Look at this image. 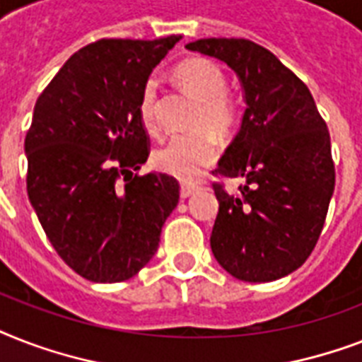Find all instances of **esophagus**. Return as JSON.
Returning <instances> with one entry per match:
<instances>
[{
  "instance_id": "obj_1",
  "label": "esophagus",
  "mask_w": 362,
  "mask_h": 362,
  "mask_svg": "<svg viewBox=\"0 0 362 362\" xmlns=\"http://www.w3.org/2000/svg\"><path fill=\"white\" fill-rule=\"evenodd\" d=\"M197 189H199L197 184H182V186H180V197L182 199L192 197L193 193L197 192Z\"/></svg>"
}]
</instances>
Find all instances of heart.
Listing matches in <instances>:
<instances>
[{"label":"heart","instance_id":"heart-1","mask_svg":"<svg viewBox=\"0 0 362 362\" xmlns=\"http://www.w3.org/2000/svg\"><path fill=\"white\" fill-rule=\"evenodd\" d=\"M175 81L189 93L197 107L193 110L192 127L186 135L173 136L156 150L153 163L161 173L178 180L193 182L218 158L214 135H231L240 120L238 101L227 92V76L220 65L206 58H187L176 65ZM158 81L146 78L139 93V118L148 131H156ZM211 131L209 132L208 129Z\"/></svg>","mask_w":362,"mask_h":362}]
</instances>
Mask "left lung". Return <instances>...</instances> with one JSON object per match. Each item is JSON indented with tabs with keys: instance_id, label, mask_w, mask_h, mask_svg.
<instances>
[{
	"instance_id": "left-lung-1",
	"label": "left lung",
	"mask_w": 362,
	"mask_h": 362,
	"mask_svg": "<svg viewBox=\"0 0 362 362\" xmlns=\"http://www.w3.org/2000/svg\"><path fill=\"white\" fill-rule=\"evenodd\" d=\"M187 50L226 62L240 78L246 110L216 175L244 178L238 195L214 184L220 210L210 247L244 281L291 274L320 238L334 192L331 136L308 86L247 39H199Z\"/></svg>"
}]
</instances>
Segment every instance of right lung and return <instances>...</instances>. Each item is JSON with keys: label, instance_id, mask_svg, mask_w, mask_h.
<instances>
[{"label": "right lung", "instance_id": "obj_1", "mask_svg": "<svg viewBox=\"0 0 362 362\" xmlns=\"http://www.w3.org/2000/svg\"><path fill=\"white\" fill-rule=\"evenodd\" d=\"M180 39L92 42L37 99L24 142L28 197L59 257L90 281L133 278L178 204L175 176L135 170L150 153L139 93Z\"/></svg>", "mask_w": 362, "mask_h": 362}]
</instances>
